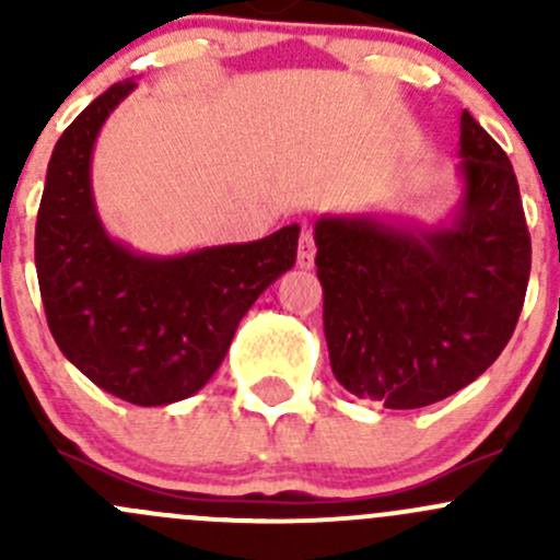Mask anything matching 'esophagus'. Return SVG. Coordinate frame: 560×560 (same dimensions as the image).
I'll use <instances>...</instances> for the list:
<instances>
[{
	"instance_id": "1",
	"label": "esophagus",
	"mask_w": 560,
	"mask_h": 560,
	"mask_svg": "<svg viewBox=\"0 0 560 560\" xmlns=\"http://www.w3.org/2000/svg\"><path fill=\"white\" fill-rule=\"evenodd\" d=\"M314 254H316V246H314L312 230L303 228L301 230V241H298V265H301L303 270L314 268Z\"/></svg>"
}]
</instances>
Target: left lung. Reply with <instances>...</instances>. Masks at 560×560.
<instances>
[{"label": "left lung", "mask_w": 560, "mask_h": 560, "mask_svg": "<svg viewBox=\"0 0 560 560\" xmlns=\"http://www.w3.org/2000/svg\"><path fill=\"white\" fill-rule=\"evenodd\" d=\"M463 195L436 228L319 217L316 276L330 369L352 395L420 409L471 385L512 338L530 235L510 156L460 113Z\"/></svg>", "instance_id": "left-lung-1"}]
</instances>
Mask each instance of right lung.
Wrapping results in <instances>:
<instances>
[{"label":"right lung","mask_w":560,"mask_h":560,"mask_svg":"<svg viewBox=\"0 0 560 560\" xmlns=\"http://www.w3.org/2000/svg\"><path fill=\"white\" fill-rule=\"evenodd\" d=\"M135 86L121 81L100 94L56 143L35 265L61 354L116 398L167 406L206 387L222 365L252 303L295 265L301 228L173 257L110 238L94 206L92 154L105 118Z\"/></svg>","instance_id":"add662e5"}]
</instances>
